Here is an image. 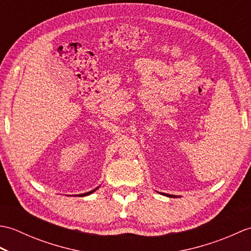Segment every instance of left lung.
<instances>
[{
    "label": "left lung",
    "mask_w": 251,
    "mask_h": 251,
    "mask_svg": "<svg viewBox=\"0 0 251 251\" xmlns=\"http://www.w3.org/2000/svg\"><path fill=\"white\" fill-rule=\"evenodd\" d=\"M159 193H161V192H159ZM161 194H163L165 196H168V197H177L176 195H170V194H166V193H161Z\"/></svg>",
    "instance_id": "left-lung-1"
}]
</instances>
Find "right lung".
<instances>
[{
  "label": "right lung",
  "mask_w": 251,
  "mask_h": 251,
  "mask_svg": "<svg viewBox=\"0 0 251 251\" xmlns=\"http://www.w3.org/2000/svg\"><path fill=\"white\" fill-rule=\"evenodd\" d=\"M98 188H96V189H94L93 191H90V192H87V193H84V194H79L78 196H86V195H89V194H92V193H94V192L97 190Z\"/></svg>",
  "instance_id": "obj_1"
}]
</instances>
